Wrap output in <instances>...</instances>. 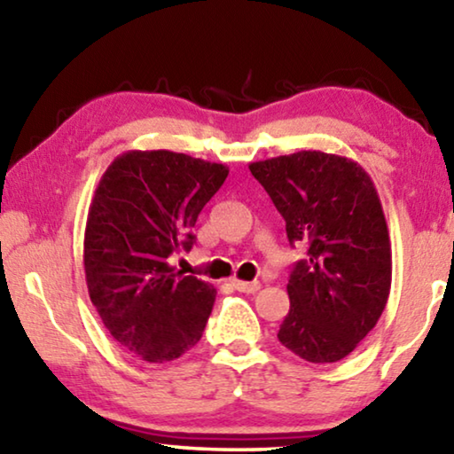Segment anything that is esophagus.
<instances>
[{
  "label": "esophagus",
  "mask_w": 454,
  "mask_h": 454,
  "mask_svg": "<svg viewBox=\"0 0 454 454\" xmlns=\"http://www.w3.org/2000/svg\"><path fill=\"white\" fill-rule=\"evenodd\" d=\"M233 287L241 291V294H256V291L260 289V283L258 281H238V278H235Z\"/></svg>",
  "instance_id": "1"
}]
</instances>
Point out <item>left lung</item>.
I'll return each mask as SVG.
<instances>
[{"mask_svg": "<svg viewBox=\"0 0 454 454\" xmlns=\"http://www.w3.org/2000/svg\"><path fill=\"white\" fill-rule=\"evenodd\" d=\"M250 171L289 244L308 246L291 269L277 337L306 362H339L376 326L390 294L393 256L374 182L356 160L320 151L258 160Z\"/></svg>", "mask_w": 454, "mask_h": 454, "instance_id": "1", "label": "left lung"}]
</instances>
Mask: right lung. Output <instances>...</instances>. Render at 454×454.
<instances>
[{"label": "right lung", "instance_id": "obj_1", "mask_svg": "<svg viewBox=\"0 0 454 454\" xmlns=\"http://www.w3.org/2000/svg\"><path fill=\"white\" fill-rule=\"evenodd\" d=\"M229 176L171 151H129L103 173L84 231L92 306L123 349L171 362L200 340L216 289L169 264L194 244L198 215Z\"/></svg>", "mask_w": 454, "mask_h": 454}]
</instances>
